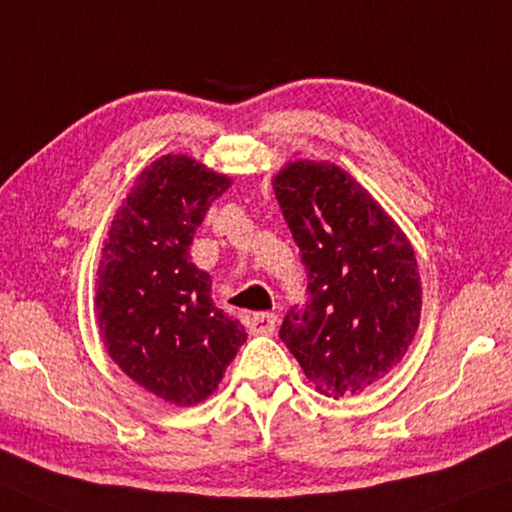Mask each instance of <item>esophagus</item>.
<instances>
[{
	"label": "esophagus",
	"instance_id": "1",
	"mask_svg": "<svg viewBox=\"0 0 512 512\" xmlns=\"http://www.w3.org/2000/svg\"><path fill=\"white\" fill-rule=\"evenodd\" d=\"M276 322H278L276 313H253V318H250V329H253L255 334H273Z\"/></svg>",
	"mask_w": 512,
	"mask_h": 512
}]
</instances>
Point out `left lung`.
Instances as JSON below:
<instances>
[{
  "label": "left lung",
  "mask_w": 512,
  "mask_h": 512,
  "mask_svg": "<svg viewBox=\"0 0 512 512\" xmlns=\"http://www.w3.org/2000/svg\"><path fill=\"white\" fill-rule=\"evenodd\" d=\"M306 269V301L280 338L320 392H362L394 369L420 325L415 253L378 201L329 162H294L273 181Z\"/></svg>",
  "instance_id": "8db88e82"
}]
</instances>
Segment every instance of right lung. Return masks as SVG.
I'll return each mask as SVG.
<instances>
[{"label": "right lung", "mask_w": 512, "mask_h": 512, "mask_svg": "<svg viewBox=\"0 0 512 512\" xmlns=\"http://www.w3.org/2000/svg\"><path fill=\"white\" fill-rule=\"evenodd\" d=\"M229 187L185 155L150 164L115 213L97 271V320L113 362L176 406L204 401L246 329L213 306L211 276L190 262L208 206Z\"/></svg>", "instance_id": "add662e5"}]
</instances>
